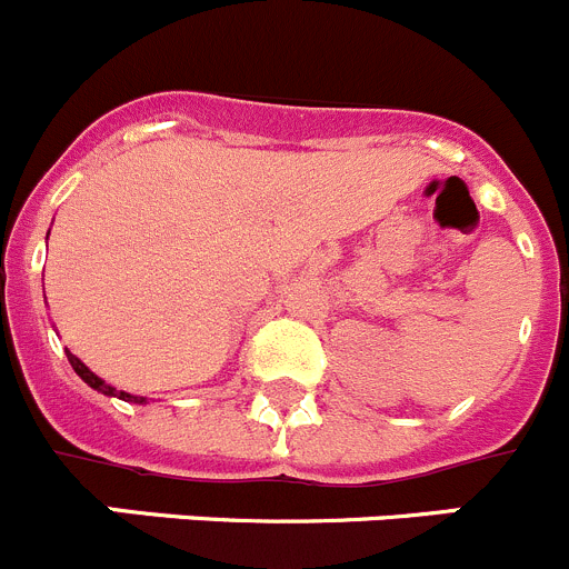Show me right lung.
Instances as JSON below:
<instances>
[{"instance_id": "1", "label": "right lung", "mask_w": 569, "mask_h": 569, "mask_svg": "<svg viewBox=\"0 0 569 569\" xmlns=\"http://www.w3.org/2000/svg\"><path fill=\"white\" fill-rule=\"evenodd\" d=\"M67 357H69V362H72L74 375H78L80 380L86 382V386L94 388V391L106 393V397H117V399H122V402H133V405H144V402H148V399H144V397H133V393H128V391H117V388H113V386H108V382L102 380V377H97L94 371H91L89 366H86V362L80 360L78 355H72V351H67Z\"/></svg>"}]
</instances>
